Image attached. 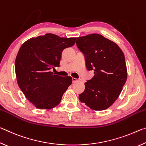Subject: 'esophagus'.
I'll return each instance as SVG.
<instances>
[{"mask_svg": "<svg viewBox=\"0 0 146 146\" xmlns=\"http://www.w3.org/2000/svg\"><path fill=\"white\" fill-rule=\"evenodd\" d=\"M79 80H80V79L75 78H72V81H73V83H74V82H77V81H79Z\"/></svg>", "mask_w": 146, "mask_h": 146, "instance_id": "34e87169", "label": "esophagus"}]
</instances>
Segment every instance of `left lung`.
<instances>
[{
	"mask_svg": "<svg viewBox=\"0 0 146 146\" xmlns=\"http://www.w3.org/2000/svg\"><path fill=\"white\" fill-rule=\"evenodd\" d=\"M76 44L84 55L87 70L95 74L84 84L79 99L91 110H104L117 99L126 82L123 53L117 44L99 34L76 38Z\"/></svg>",
	"mask_w": 146,
	"mask_h": 146,
	"instance_id": "1",
	"label": "left lung"
}]
</instances>
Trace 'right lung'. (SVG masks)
Masks as SVG:
<instances>
[{
	"label": "right lung",
	"instance_id": "add662e5",
	"mask_svg": "<svg viewBox=\"0 0 146 146\" xmlns=\"http://www.w3.org/2000/svg\"><path fill=\"white\" fill-rule=\"evenodd\" d=\"M75 39L47 33L31 38L21 46L15 64L17 83L36 108L55 107L72 83L71 76L54 75L50 70L58 67L62 51L73 46Z\"/></svg>",
	"mask_w": 146,
	"mask_h": 146
}]
</instances>
